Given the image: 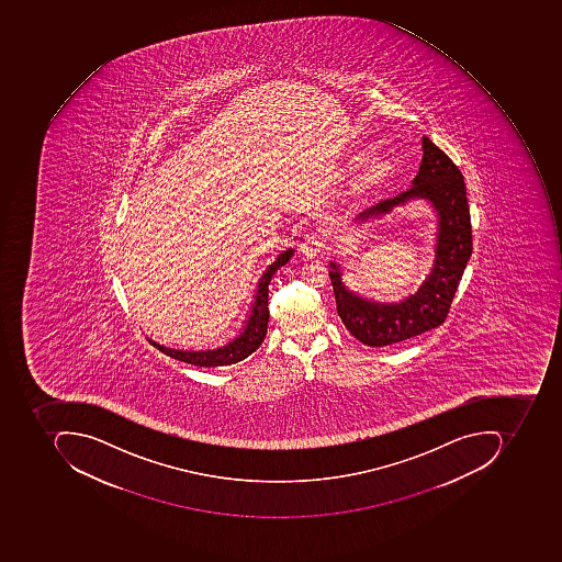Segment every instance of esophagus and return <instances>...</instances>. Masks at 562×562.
<instances>
[{
    "label": "esophagus",
    "mask_w": 562,
    "mask_h": 562,
    "mask_svg": "<svg viewBox=\"0 0 562 562\" xmlns=\"http://www.w3.org/2000/svg\"><path fill=\"white\" fill-rule=\"evenodd\" d=\"M324 248H326V245H324L323 238L312 233V235L305 236L304 241H302L301 254L304 255L305 258H314L317 257Z\"/></svg>",
    "instance_id": "esophagus-1"
}]
</instances>
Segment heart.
Returning <instances> with one entry per match:
<instances>
[{"label": "heart", "instance_id": "heart-1", "mask_svg": "<svg viewBox=\"0 0 562 562\" xmlns=\"http://www.w3.org/2000/svg\"><path fill=\"white\" fill-rule=\"evenodd\" d=\"M389 161L383 160V158H371L367 164V169H364L363 182L368 186L383 182L385 177L389 176Z\"/></svg>", "mask_w": 562, "mask_h": 562}]
</instances>
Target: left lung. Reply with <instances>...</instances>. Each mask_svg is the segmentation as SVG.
Here are the masks:
<instances>
[{"mask_svg":"<svg viewBox=\"0 0 562 562\" xmlns=\"http://www.w3.org/2000/svg\"><path fill=\"white\" fill-rule=\"evenodd\" d=\"M423 161L411 188L356 214L355 223L380 220L412 201H427L437 216L436 257L415 294L401 302H379L352 292L342 282L341 267L329 261L338 314L358 341L373 348L407 341L445 323L464 268L473 251L467 186L454 161L423 138Z\"/></svg>","mask_w":562,"mask_h":562,"instance_id":"obj_1","label":"left lung"}]
</instances>
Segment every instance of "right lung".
Segmentation results:
<instances>
[{
	"mask_svg": "<svg viewBox=\"0 0 562 562\" xmlns=\"http://www.w3.org/2000/svg\"><path fill=\"white\" fill-rule=\"evenodd\" d=\"M294 251L292 248L282 251L277 260L272 265H268L267 270L261 273L248 319L245 321V326L232 341L221 348L206 349V351H182V349L166 348L151 339L150 342H154L155 348L160 349L164 355L170 356L173 360L194 364V367H228V364L245 360L251 352L260 348L265 336H267L268 317H270L268 314V283L276 276L277 270L294 257Z\"/></svg>",
	"mask_w": 562,
	"mask_h": 562,
	"instance_id": "right-lung-1",
	"label": "right lung"
}]
</instances>
